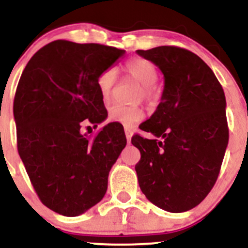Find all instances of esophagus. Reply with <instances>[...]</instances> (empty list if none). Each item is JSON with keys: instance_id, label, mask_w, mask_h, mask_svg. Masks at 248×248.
Returning <instances> with one entry per match:
<instances>
[{"instance_id": "esophagus-1", "label": "esophagus", "mask_w": 248, "mask_h": 248, "mask_svg": "<svg viewBox=\"0 0 248 248\" xmlns=\"http://www.w3.org/2000/svg\"><path fill=\"white\" fill-rule=\"evenodd\" d=\"M124 133H126L127 141L131 142L132 136H133V129H132V127H124Z\"/></svg>"}]
</instances>
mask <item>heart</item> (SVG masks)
<instances>
[{"label":"heart","mask_w":248,"mask_h":248,"mask_svg":"<svg viewBox=\"0 0 248 248\" xmlns=\"http://www.w3.org/2000/svg\"><path fill=\"white\" fill-rule=\"evenodd\" d=\"M124 73L129 79L140 84V89L137 91L136 98L138 101L145 99L150 104H154L156 101L155 84L158 78V72L155 64L145 59L129 60L124 64ZM96 84L104 103H109L117 84L116 71L114 68H108L101 72L97 77ZM144 117L145 110L139 104H134V106L115 104L110 107L108 111V119L110 121L124 124V126H133L142 121Z\"/></svg>","instance_id":"heart-1"}]
</instances>
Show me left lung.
I'll return each instance as SVG.
<instances>
[{
    "mask_svg": "<svg viewBox=\"0 0 248 248\" xmlns=\"http://www.w3.org/2000/svg\"><path fill=\"white\" fill-rule=\"evenodd\" d=\"M164 76L156 111L132 138L138 147L140 189L152 204L185 212L204 201L214 187L228 145L226 96L214 72L196 54L177 46L137 50Z\"/></svg>",
    "mask_w": 248,
    "mask_h": 248,
    "instance_id": "8db88e82",
    "label": "left lung"
}]
</instances>
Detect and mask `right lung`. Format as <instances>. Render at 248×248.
<instances>
[{"instance_id":"1","label":"right lung","mask_w":248,"mask_h":248,"mask_svg":"<svg viewBox=\"0 0 248 248\" xmlns=\"http://www.w3.org/2000/svg\"><path fill=\"white\" fill-rule=\"evenodd\" d=\"M102 44L51 42L25 67L14 98L17 152L41 202L52 211L79 216L103 199L108 175L127 144L119 124L93 138L81 133L108 112L97 77L124 55Z\"/></svg>"}]
</instances>
